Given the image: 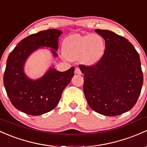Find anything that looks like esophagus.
<instances>
[{
  "mask_svg": "<svg viewBox=\"0 0 147 147\" xmlns=\"http://www.w3.org/2000/svg\"><path fill=\"white\" fill-rule=\"evenodd\" d=\"M75 73L78 74V75H81V73H82L81 70H80V69L79 68V67H75Z\"/></svg>",
  "mask_w": 147,
  "mask_h": 147,
  "instance_id": "obj_1",
  "label": "esophagus"
}]
</instances>
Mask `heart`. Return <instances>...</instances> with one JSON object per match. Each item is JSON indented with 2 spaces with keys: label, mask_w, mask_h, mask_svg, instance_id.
I'll list each match as a JSON object with an SVG mask.
<instances>
[{
  "label": "heart",
  "mask_w": 147,
  "mask_h": 147,
  "mask_svg": "<svg viewBox=\"0 0 147 147\" xmlns=\"http://www.w3.org/2000/svg\"><path fill=\"white\" fill-rule=\"evenodd\" d=\"M106 49L103 37L96 34L71 35L63 44L64 55L69 61L81 59L83 64L88 66L95 65L101 60Z\"/></svg>",
  "instance_id": "1"
}]
</instances>
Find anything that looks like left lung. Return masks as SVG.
Here are the masks:
<instances>
[{
	"label": "left lung",
	"mask_w": 147,
	"mask_h": 147,
	"mask_svg": "<svg viewBox=\"0 0 147 147\" xmlns=\"http://www.w3.org/2000/svg\"><path fill=\"white\" fill-rule=\"evenodd\" d=\"M106 49L92 66L80 65L83 91L92 110L107 116L121 115L133 108L141 93L143 74L139 53L125 37L109 30L96 29Z\"/></svg>",
	"instance_id": "left-lung-1"
}]
</instances>
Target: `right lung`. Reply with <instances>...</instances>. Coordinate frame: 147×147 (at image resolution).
I'll list each match as a JSON object with an SVG mask.
<instances>
[{
	"label": "right lung",
	"instance_id": "obj_1",
	"mask_svg": "<svg viewBox=\"0 0 147 147\" xmlns=\"http://www.w3.org/2000/svg\"><path fill=\"white\" fill-rule=\"evenodd\" d=\"M63 32L55 29L41 31L22 39L10 53L4 72L3 83L7 96L15 109L31 115H39L52 111L61 98L65 88L74 76L75 67L65 72L51 68L42 78L32 80L26 76L24 65L34 51L49 47L58 56V38Z\"/></svg>",
	"mask_w": 147,
	"mask_h": 147
}]
</instances>
